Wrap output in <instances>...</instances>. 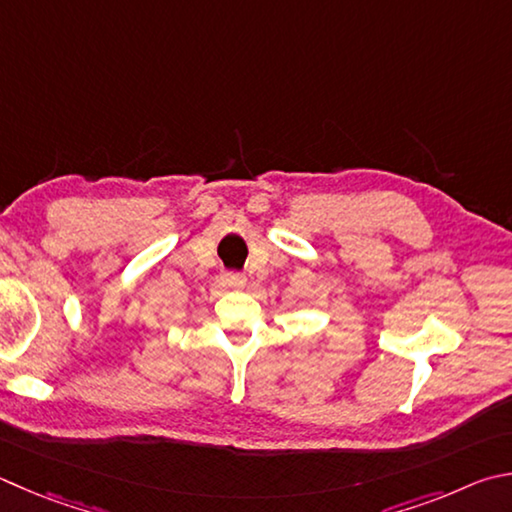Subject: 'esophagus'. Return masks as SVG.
Returning a JSON list of instances; mask_svg holds the SVG:
<instances>
[{"instance_id": "esophagus-1", "label": "esophagus", "mask_w": 512, "mask_h": 512, "mask_svg": "<svg viewBox=\"0 0 512 512\" xmlns=\"http://www.w3.org/2000/svg\"><path fill=\"white\" fill-rule=\"evenodd\" d=\"M219 280H221V286H226V288H239L246 284V277L239 273H224Z\"/></svg>"}]
</instances>
